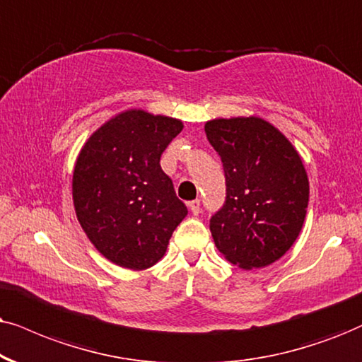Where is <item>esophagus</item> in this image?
Segmentation results:
<instances>
[{
    "label": "esophagus",
    "mask_w": 362,
    "mask_h": 362,
    "mask_svg": "<svg viewBox=\"0 0 362 362\" xmlns=\"http://www.w3.org/2000/svg\"><path fill=\"white\" fill-rule=\"evenodd\" d=\"M189 209L194 215H199L200 214V200H192V202H189Z\"/></svg>",
    "instance_id": "obj_1"
}]
</instances>
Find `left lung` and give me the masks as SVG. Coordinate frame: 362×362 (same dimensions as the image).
I'll return each instance as SVG.
<instances>
[{
    "label": "left lung",
    "mask_w": 362,
    "mask_h": 362,
    "mask_svg": "<svg viewBox=\"0 0 362 362\" xmlns=\"http://www.w3.org/2000/svg\"><path fill=\"white\" fill-rule=\"evenodd\" d=\"M205 134L226 173V202L210 218L218 252L245 271L276 262L299 237L308 212L303 160L259 117L215 118Z\"/></svg>",
    "instance_id": "8db88e82"
}]
</instances>
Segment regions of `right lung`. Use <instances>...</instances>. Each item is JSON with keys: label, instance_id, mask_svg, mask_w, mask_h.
Masks as SVG:
<instances>
[{"label": "right lung", "instance_id": "1", "mask_svg": "<svg viewBox=\"0 0 362 362\" xmlns=\"http://www.w3.org/2000/svg\"><path fill=\"white\" fill-rule=\"evenodd\" d=\"M180 120L127 110L86 140L73 170L76 218L103 257L144 271L165 254L185 218L160 157L180 134Z\"/></svg>", "mask_w": 362, "mask_h": 362}]
</instances>
